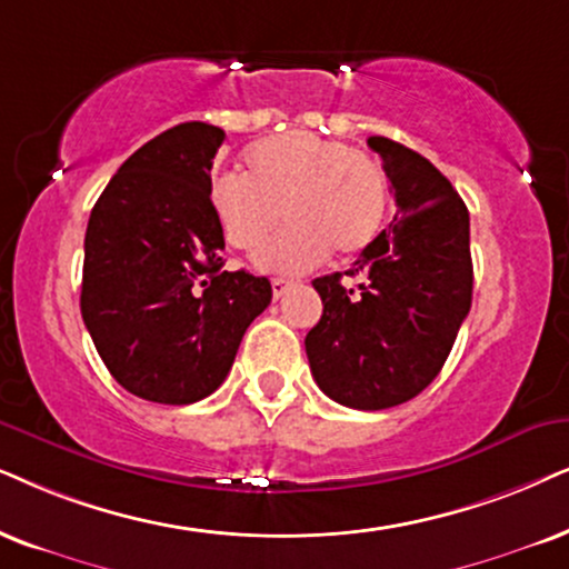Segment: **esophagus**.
Returning <instances> with one entry per match:
<instances>
[{"label":"esophagus","instance_id":"esophagus-1","mask_svg":"<svg viewBox=\"0 0 569 569\" xmlns=\"http://www.w3.org/2000/svg\"><path fill=\"white\" fill-rule=\"evenodd\" d=\"M289 289H291V280H286V278H272V297L280 299Z\"/></svg>","mask_w":569,"mask_h":569}]
</instances>
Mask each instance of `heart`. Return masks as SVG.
Returning <instances> with one entry per match:
<instances>
[{
  "label": "heart",
  "instance_id": "obj_1",
  "mask_svg": "<svg viewBox=\"0 0 569 569\" xmlns=\"http://www.w3.org/2000/svg\"><path fill=\"white\" fill-rule=\"evenodd\" d=\"M249 178L218 172L210 207L233 249H254L287 212L292 226L257 249L264 272L297 276L330 257H357L383 233L391 183L378 157L309 131L270 136L247 152Z\"/></svg>",
  "mask_w": 569,
  "mask_h": 569
}]
</instances>
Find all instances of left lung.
Returning <instances> with one entry per match:
<instances>
[{
	"instance_id": "1",
	"label": "left lung",
	"mask_w": 569,
	"mask_h": 569,
	"mask_svg": "<svg viewBox=\"0 0 569 569\" xmlns=\"http://www.w3.org/2000/svg\"><path fill=\"white\" fill-rule=\"evenodd\" d=\"M397 214L347 272L315 278L322 318L305 338L322 393L351 409H388L433 383L472 305L470 212L426 157L370 136ZM349 274L357 287H343Z\"/></svg>"
}]
</instances>
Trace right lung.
Returning a JSON list of instances; mask_svg holds the SVG:
<instances>
[{
    "mask_svg": "<svg viewBox=\"0 0 569 569\" xmlns=\"http://www.w3.org/2000/svg\"><path fill=\"white\" fill-rule=\"evenodd\" d=\"M226 133L181 123L128 157L93 204L83 241L81 315L126 391L193 405L226 380L268 278L222 268L210 170Z\"/></svg>",
    "mask_w": 569,
    "mask_h": 569,
    "instance_id": "1",
    "label": "right lung"
}]
</instances>
